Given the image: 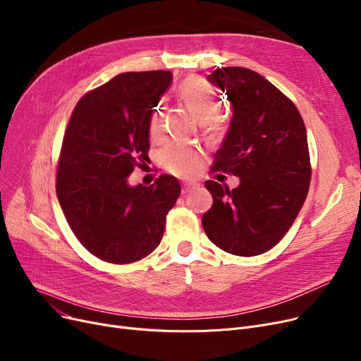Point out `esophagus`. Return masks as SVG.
Segmentation results:
<instances>
[{
  "label": "esophagus",
  "instance_id": "esophagus-1",
  "mask_svg": "<svg viewBox=\"0 0 361 361\" xmlns=\"http://www.w3.org/2000/svg\"><path fill=\"white\" fill-rule=\"evenodd\" d=\"M197 187H199L197 183H192V181L183 183V184H181V193H183V195H187V193H190L192 190H195V188H197Z\"/></svg>",
  "mask_w": 361,
  "mask_h": 361
}]
</instances>
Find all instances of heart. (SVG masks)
<instances>
[{"label": "heart", "instance_id": "1", "mask_svg": "<svg viewBox=\"0 0 361 361\" xmlns=\"http://www.w3.org/2000/svg\"><path fill=\"white\" fill-rule=\"evenodd\" d=\"M180 98L193 116L206 127H215L218 121L214 118L219 108L221 99L216 90L200 78L187 79L178 89ZM162 104H159L149 120V137L158 139L162 131ZM202 159L200 150L183 142H168L158 152L159 164L177 177H190L199 169Z\"/></svg>", "mask_w": 361, "mask_h": 361}]
</instances>
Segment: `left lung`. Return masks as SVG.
<instances>
[{
    "label": "left lung",
    "instance_id": "obj_1",
    "mask_svg": "<svg viewBox=\"0 0 361 361\" xmlns=\"http://www.w3.org/2000/svg\"><path fill=\"white\" fill-rule=\"evenodd\" d=\"M207 80L233 104L212 169L240 177V185L230 190L204 183L214 203L202 225L221 250L257 256L287 234L306 200L312 178L306 127L294 102L253 70L222 67Z\"/></svg>",
    "mask_w": 361,
    "mask_h": 361
}]
</instances>
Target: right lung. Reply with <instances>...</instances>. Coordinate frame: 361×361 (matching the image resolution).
<instances>
[{
	"label": "right lung",
	"instance_id": "add662e5",
	"mask_svg": "<svg viewBox=\"0 0 361 361\" xmlns=\"http://www.w3.org/2000/svg\"><path fill=\"white\" fill-rule=\"evenodd\" d=\"M173 74L121 73L85 93L64 133L56 196L71 231L98 259L126 264L154 252L178 180L159 176L145 187L127 183L149 152V120Z\"/></svg>",
	"mask_w": 361,
	"mask_h": 361
}]
</instances>
